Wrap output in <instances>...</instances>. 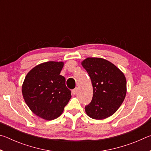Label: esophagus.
Wrapping results in <instances>:
<instances>
[{
  "label": "esophagus",
  "instance_id": "esophagus-1",
  "mask_svg": "<svg viewBox=\"0 0 151 151\" xmlns=\"http://www.w3.org/2000/svg\"><path fill=\"white\" fill-rule=\"evenodd\" d=\"M76 92H77V88L73 89V90L72 91V93H73V95H75L76 93Z\"/></svg>",
  "mask_w": 151,
  "mask_h": 151
}]
</instances>
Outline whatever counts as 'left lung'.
<instances>
[{
  "mask_svg": "<svg viewBox=\"0 0 151 151\" xmlns=\"http://www.w3.org/2000/svg\"><path fill=\"white\" fill-rule=\"evenodd\" d=\"M90 76L93 87L91 103L85 112L91 118L103 120L112 116L124 101L127 80L114 64L102 58L88 57L81 62Z\"/></svg>",
  "mask_w": 151,
  "mask_h": 151,
  "instance_id": "8db88e82",
  "label": "left lung"
}]
</instances>
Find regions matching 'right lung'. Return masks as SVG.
Masks as SVG:
<instances>
[{"mask_svg":"<svg viewBox=\"0 0 151 151\" xmlns=\"http://www.w3.org/2000/svg\"><path fill=\"white\" fill-rule=\"evenodd\" d=\"M64 62L48 61L35 66L25 76L22 94L33 113L47 121L61 115L71 98L65 78L60 73Z\"/></svg>","mask_w":151,"mask_h":151,"instance_id":"obj_1","label":"right lung"}]
</instances>
